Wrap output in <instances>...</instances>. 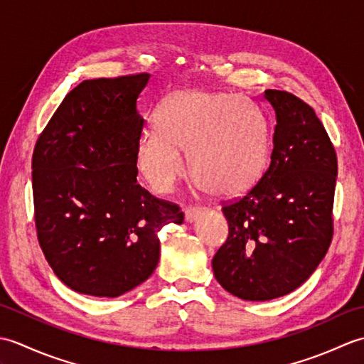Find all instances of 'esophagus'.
Here are the masks:
<instances>
[{
    "label": "esophagus",
    "mask_w": 364,
    "mask_h": 364,
    "mask_svg": "<svg viewBox=\"0 0 364 364\" xmlns=\"http://www.w3.org/2000/svg\"><path fill=\"white\" fill-rule=\"evenodd\" d=\"M202 214H203V208L191 206V208H188L186 211H184V220L192 223V222H196Z\"/></svg>",
    "instance_id": "obj_1"
}]
</instances>
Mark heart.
<instances>
[{
	"label": "heart",
	"mask_w": 364,
	"mask_h": 364,
	"mask_svg": "<svg viewBox=\"0 0 364 364\" xmlns=\"http://www.w3.org/2000/svg\"><path fill=\"white\" fill-rule=\"evenodd\" d=\"M139 139L136 166L156 192H170L186 173L214 197H237L259 181L269 158L264 115L249 100L223 92L168 95Z\"/></svg>",
	"instance_id": "1"
}]
</instances>
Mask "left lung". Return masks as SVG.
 I'll use <instances>...</instances> for the list:
<instances>
[{
  "instance_id": "obj_1",
  "label": "left lung",
  "mask_w": 364,
  "mask_h": 364,
  "mask_svg": "<svg viewBox=\"0 0 364 364\" xmlns=\"http://www.w3.org/2000/svg\"><path fill=\"white\" fill-rule=\"evenodd\" d=\"M275 111L270 166L252 191L222 208L228 237L213 258L233 296L264 301L297 289L333 236L336 153L311 106L284 90L264 92Z\"/></svg>"
}]
</instances>
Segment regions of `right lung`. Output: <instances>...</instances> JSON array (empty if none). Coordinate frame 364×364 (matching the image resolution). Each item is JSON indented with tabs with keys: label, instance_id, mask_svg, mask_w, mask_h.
I'll list each match as a JSON object with an SVG mask.
<instances>
[{
	"label": "right lung",
	"instance_id": "right-lung-1",
	"mask_svg": "<svg viewBox=\"0 0 364 364\" xmlns=\"http://www.w3.org/2000/svg\"><path fill=\"white\" fill-rule=\"evenodd\" d=\"M149 73L87 80L68 92L33 154L38 244L53 272L87 296L119 297L159 261L158 233L183 223L176 205L137 183Z\"/></svg>",
	"mask_w": 364,
	"mask_h": 364
}]
</instances>
